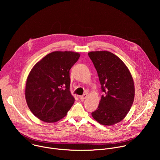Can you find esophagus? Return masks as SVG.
<instances>
[{"label":"esophagus","instance_id":"1","mask_svg":"<svg viewBox=\"0 0 160 160\" xmlns=\"http://www.w3.org/2000/svg\"><path fill=\"white\" fill-rule=\"evenodd\" d=\"M87 96H88V95H87V94H84L83 95L80 96L79 98H80V99L81 100H84V99H85L87 98Z\"/></svg>","mask_w":160,"mask_h":160}]
</instances>
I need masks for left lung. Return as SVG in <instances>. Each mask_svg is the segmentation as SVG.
Returning a JSON list of instances; mask_svg holds the SVG:
<instances>
[{
  "mask_svg": "<svg viewBox=\"0 0 160 160\" xmlns=\"http://www.w3.org/2000/svg\"><path fill=\"white\" fill-rule=\"evenodd\" d=\"M88 54L97 70L104 92L92 116L103 125L118 123L127 116L134 100L132 75L125 63L109 51H92Z\"/></svg>",
  "mask_w": 160,
  "mask_h": 160,
  "instance_id": "8db88e82",
  "label": "left lung"
}]
</instances>
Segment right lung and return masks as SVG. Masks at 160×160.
Returning a JSON list of instances; mask_svg holds the SVG:
<instances>
[{"label": "right lung", "mask_w": 160, "mask_h": 160, "mask_svg": "<svg viewBox=\"0 0 160 160\" xmlns=\"http://www.w3.org/2000/svg\"><path fill=\"white\" fill-rule=\"evenodd\" d=\"M72 51H54L37 62L26 83L25 99L33 115L47 123L66 115L75 102L70 90V70L80 58Z\"/></svg>", "instance_id": "1"}]
</instances>
